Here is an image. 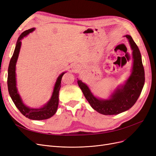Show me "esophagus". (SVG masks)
<instances>
[{"label":"esophagus","mask_w":156,"mask_h":156,"mask_svg":"<svg viewBox=\"0 0 156 156\" xmlns=\"http://www.w3.org/2000/svg\"><path fill=\"white\" fill-rule=\"evenodd\" d=\"M75 68H76L77 69H80V67H79V66H75Z\"/></svg>","instance_id":"obj_1"}]
</instances>
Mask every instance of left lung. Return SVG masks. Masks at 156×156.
Listing matches in <instances>:
<instances>
[{
    "instance_id": "left-lung-1",
    "label": "left lung",
    "mask_w": 156,
    "mask_h": 156,
    "mask_svg": "<svg viewBox=\"0 0 156 156\" xmlns=\"http://www.w3.org/2000/svg\"><path fill=\"white\" fill-rule=\"evenodd\" d=\"M124 37L129 41L133 58L131 74L124 84L118 86L107 99H103L94 95L87 84L77 79L78 85L90 105L104 115H118L129 110L138 100L144 84V70L140 51L131 36Z\"/></svg>"
}]
</instances>
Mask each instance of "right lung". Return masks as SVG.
Listing matches in <instances>:
<instances>
[{"instance_id":"obj_1","label":"right lung","mask_w":156,"mask_h":156,"mask_svg":"<svg viewBox=\"0 0 156 156\" xmlns=\"http://www.w3.org/2000/svg\"><path fill=\"white\" fill-rule=\"evenodd\" d=\"M36 28H32V29L27 30L23 32L19 37L16 44L15 50L9 64L7 82L9 94L19 111L25 116L30 120H41L49 119L53 116L57 111L58 106V93L61 87V80H62L63 75L66 72H62L56 79L51 98L44 105L38 108H31L25 104L17 87L16 64L21 48V40L24 38V37L29 35Z\"/></svg>"}]
</instances>
